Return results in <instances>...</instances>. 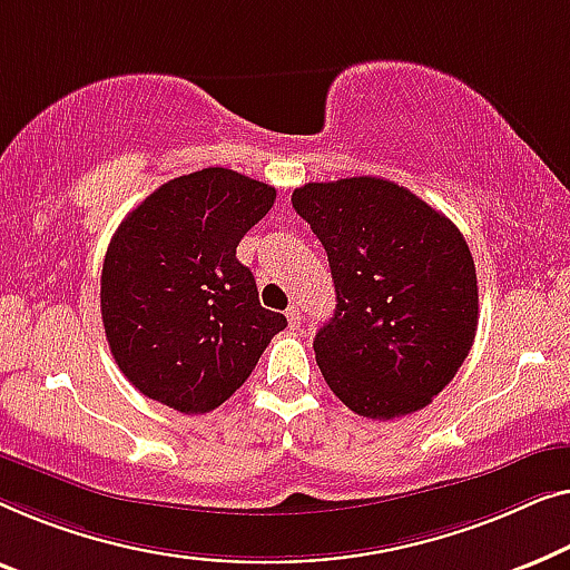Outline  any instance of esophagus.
I'll return each mask as SVG.
<instances>
[{
  "label": "esophagus",
  "instance_id": "obj_1",
  "mask_svg": "<svg viewBox=\"0 0 570 570\" xmlns=\"http://www.w3.org/2000/svg\"><path fill=\"white\" fill-rule=\"evenodd\" d=\"M286 320H288V325H292V327H299V323H302V312H299V304H292V307L286 309Z\"/></svg>",
  "mask_w": 570,
  "mask_h": 570
}]
</instances>
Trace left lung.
I'll return each instance as SVG.
<instances>
[{"mask_svg":"<svg viewBox=\"0 0 570 570\" xmlns=\"http://www.w3.org/2000/svg\"><path fill=\"white\" fill-rule=\"evenodd\" d=\"M292 204L323 243L335 284L338 304L312 343L327 387L374 421L426 407L478 331L462 232L407 188L368 175L307 183Z\"/></svg>","mask_w":570,"mask_h":570,"instance_id":"left-lung-1","label":"left lung"}]
</instances>
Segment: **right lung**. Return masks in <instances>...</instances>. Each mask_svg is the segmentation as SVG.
Wrapping results in <instances>:
<instances>
[{"instance_id":"add662e5","label":"right lung","mask_w":570,"mask_h":570,"mask_svg":"<svg viewBox=\"0 0 570 570\" xmlns=\"http://www.w3.org/2000/svg\"><path fill=\"white\" fill-rule=\"evenodd\" d=\"M276 188L227 167L180 175L128 212L110 239L100 309L116 364L141 395L198 415L243 387L282 312L261 307L237 245Z\"/></svg>"}]
</instances>
